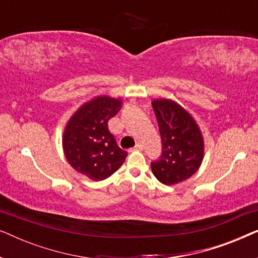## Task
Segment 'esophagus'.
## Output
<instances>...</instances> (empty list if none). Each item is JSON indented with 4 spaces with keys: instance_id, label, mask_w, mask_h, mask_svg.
I'll return each instance as SVG.
<instances>
[{
    "instance_id": "esophagus-1",
    "label": "esophagus",
    "mask_w": 258,
    "mask_h": 258,
    "mask_svg": "<svg viewBox=\"0 0 258 258\" xmlns=\"http://www.w3.org/2000/svg\"><path fill=\"white\" fill-rule=\"evenodd\" d=\"M143 149V147H142V144H140V143H137L135 147L133 148V149H130V150H142Z\"/></svg>"
}]
</instances>
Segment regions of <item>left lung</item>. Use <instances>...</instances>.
Segmentation results:
<instances>
[{"mask_svg": "<svg viewBox=\"0 0 258 258\" xmlns=\"http://www.w3.org/2000/svg\"><path fill=\"white\" fill-rule=\"evenodd\" d=\"M162 141V154L151 162V170L165 185L188 179L199 170L203 160L204 146L201 130L185 109L171 100H155Z\"/></svg>", "mask_w": 258, "mask_h": 258, "instance_id": "obj_1", "label": "left lung"}]
</instances>
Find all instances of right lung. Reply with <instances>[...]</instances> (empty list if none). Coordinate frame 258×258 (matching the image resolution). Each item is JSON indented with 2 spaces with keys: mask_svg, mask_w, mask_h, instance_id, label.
Segmentation results:
<instances>
[{
  "mask_svg": "<svg viewBox=\"0 0 258 258\" xmlns=\"http://www.w3.org/2000/svg\"><path fill=\"white\" fill-rule=\"evenodd\" d=\"M121 109V101L98 96L72 116L63 135L67 161L77 172L102 181L121 167L126 151L117 146L108 121Z\"/></svg>",
  "mask_w": 258,
  "mask_h": 258,
  "instance_id": "right-lung-1",
  "label": "right lung"
}]
</instances>
